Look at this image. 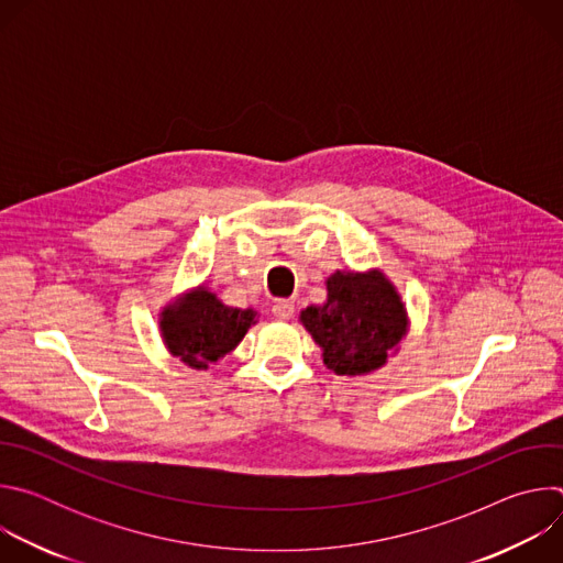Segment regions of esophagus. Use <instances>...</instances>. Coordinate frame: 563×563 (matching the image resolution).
I'll return each mask as SVG.
<instances>
[{
    "mask_svg": "<svg viewBox=\"0 0 563 563\" xmlns=\"http://www.w3.org/2000/svg\"><path fill=\"white\" fill-rule=\"evenodd\" d=\"M294 302L291 300H285V298H280V300H276L274 302V307H272V311H274V316L278 318V320H289L291 316H294Z\"/></svg>",
    "mask_w": 563,
    "mask_h": 563,
    "instance_id": "34e87169",
    "label": "esophagus"
}]
</instances>
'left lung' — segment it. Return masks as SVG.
Returning <instances> with one entry per match:
<instances>
[{"mask_svg": "<svg viewBox=\"0 0 563 563\" xmlns=\"http://www.w3.org/2000/svg\"><path fill=\"white\" fill-rule=\"evenodd\" d=\"M328 300L309 305L298 320L339 376H367L394 356L410 332V316L396 285L380 272L336 269L325 280Z\"/></svg>", "mask_w": 563, "mask_h": 563, "instance_id": "left-lung-1", "label": "left lung"}]
</instances>
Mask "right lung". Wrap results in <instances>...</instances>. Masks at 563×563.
I'll return each mask as SVG.
<instances>
[{"instance_id": "add662e5", "label": "right lung", "mask_w": 563, "mask_h": 563, "mask_svg": "<svg viewBox=\"0 0 563 563\" xmlns=\"http://www.w3.org/2000/svg\"><path fill=\"white\" fill-rule=\"evenodd\" d=\"M256 323L254 307H229L205 285L178 294L157 316L159 336L169 354L198 372H207L235 350Z\"/></svg>"}]
</instances>
